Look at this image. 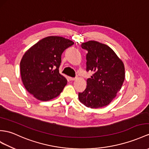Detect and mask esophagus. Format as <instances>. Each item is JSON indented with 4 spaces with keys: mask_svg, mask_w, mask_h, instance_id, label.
Segmentation results:
<instances>
[{
    "mask_svg": "<svg viewBox=\"0 0 149 149\" xmlns=\"http://www.w3.org/2000/svg\"><path fill=\"white\" fill-rule=\"evenodd\" d=\"M77 79V78H72V77H69V79H70V81H74L75 79Z\"/></svg>",
    "mask_w": 149,
    "mask_h": 149,
    "instance_id": "34e87169",
    "label": "esophagus"
}]
</instances>
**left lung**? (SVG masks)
<instances>
[{"mask_svg":"<svg viewBox=\"0 0 149 149\" xmlns=\"http://www.w3.org/2000/svg\"><path fill=\"white\" fill-rule=\"evenodd\" d=\"M86 50V71L93 74L86 80V89L78 99L87 107L99 108L109 104L121 90L125 80V66L111 48L90 40L82 43Z\"/></svg>","mask_w":149,"mask_h":149,"instance_id":"8db88e82","label":"left lung"}]
</instances>
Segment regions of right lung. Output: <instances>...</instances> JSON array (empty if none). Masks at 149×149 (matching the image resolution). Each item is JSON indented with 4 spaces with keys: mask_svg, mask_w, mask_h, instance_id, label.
Instances as JSON below:
<instances>
[{
    "mask_svg": "<svg viewBox=\"0 0 149 149\" xmlns=\"http://www.w3.org/2000/svg\"><path fill=\"white\" fill-rule=\"evenodd\" d=\"M73 44L69 39L50 36L25 52L20 63L21 79L25 88L36 99L47 101L62 92L67 79L59 73L61 55Z\"/></svg>",
    "mask_w": 149,
    "mask_h": 149,
    "instance_id": "add662e5",
    "label": "right lung"
}]
</instances>
